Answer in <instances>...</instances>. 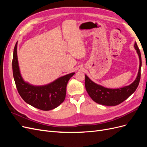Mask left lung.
Wrapping results in <instances>:
<instances>
[{
	"label": "left lung",
	"instance_id": "8db88e82",
	"mask_svg": "<svg viewBox=\"0 0 147 147\" xmlns=\"http://www.w3.org/2000/svg\"><path fill=\"white\" fill-rule=\"evenodd\" d=\"M134 47L139 56V69L136 80L130 85L118 89H109L98 85L85 75L86 90L91 98L96 103L105 106H115L127 99L134 93L139 86L140 80V70L142 66V59L140 53L136 43Z\"/></svg>",
	"mask_w": 147,
	"mask_h": 147
}]
</instances>
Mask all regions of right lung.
<instances>
[{
	"label": "right lung",
	"mask_w": 147,
	"mask_h": 147,
	"mask_svg": "<svg viewBox=\"0 0 147 147\" xmlns=\"http://www.w3.org/2000/svg\"><path fill=\"white\" fill-rule=\"evenodd\" d=\"M12 69L16 87L21 98L26 103L43 111L51 110L63 103L65 98L67 84L75 74L65 75L42 86H34L24 82L18 63L17 42L13 51Z\"/></svg>",
	"instance_id": "add662e5"
}]
</instances>
